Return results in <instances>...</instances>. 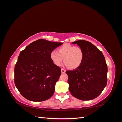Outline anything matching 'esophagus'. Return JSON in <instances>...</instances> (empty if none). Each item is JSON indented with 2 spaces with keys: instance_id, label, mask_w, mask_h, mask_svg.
<instances>
[{
  "instance_id": "esophagus-1",
  "label": "esophagus",
  "mask_w": 122,
  "mask_h": 122,
  "mask_svg": "<svg viewBox=\"0 0 122 122\" xmlns=\"http://www.w3.org/2000/svg\"><path fill=\"white\" fill-rule=\"evenodd\" d=\"M61 71L62 73H65L66 72V70L65 69H61Z\"/></svg>"
}]
</instances>
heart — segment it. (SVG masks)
Masks as SVG:
<instances>
[{"label": "heart", "mask_w": 122, "mask_h": 122, "mask_svg": "<svg viewBox=\"0 0 122 122\" xmlns=\"http://www.w3.org/2000/svg\"><path fill=\"white\" fill-rule=\"evenodd\" d=\"M51 59L55 66H61L63 60L66 66L70 69L78 68L82 63L84 52L79 47L65 44L59 48V52L52 51L50 54Z\"/></svg>", "instance_id": "obj_1"}]
</instances>
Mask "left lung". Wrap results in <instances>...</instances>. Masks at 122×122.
Returning <instances> with one entry per match:
<instances>
[{"mask_svg": "<svg viewBox=\"0 0 122 122\" xmlns=\"http://www.w3.org/2000/svg\"><path fill=\"white\" fill-rule=\"evenodd\" d=\"M77 44L84 52V59L79 67L66 71L69 90L73 96L81 100H90L98 97L107 83L108 68L105 57L93 44L85 40Z\"/></svg>", "mask_w": 122, "mask_h": 122, "instance_id": "8db88e82", "label": "left lung"}]
</instances>
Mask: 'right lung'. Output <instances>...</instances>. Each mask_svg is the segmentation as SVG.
<instances>
[{
    "label": "right lung",
    "mask_w": 122,
    "mask_h": 122,
    "mask_svg": "<svg viewBox=\"0 0 122 122\" xmlns=\"http://www.w3.org/2000/svg\"><path fill=\"white\" fill-rule=\"evenodd\" d=\"M62 44L40 39L20 52L14 68V83L25 99L43 101L54 94L61 68L53 63L50 54Z\"/></svg>",
    "instance_id": "obj_1"
}]
</instances>
